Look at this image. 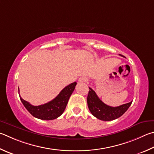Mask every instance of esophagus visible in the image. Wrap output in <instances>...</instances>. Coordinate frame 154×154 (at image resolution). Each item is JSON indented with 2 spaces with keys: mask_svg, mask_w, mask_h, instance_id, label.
<instances>
[{
  "mask_svg": "<svg viewBox=\"0 0 154 154\" xmlns=\"http://www.w3.org/2000/svg\"><path fill=\"white\" fill-rule=\"evenodd\" d=\"M88 79L86 77H81L79 78V80L78 81H79V83H83V82H88Z\"/></svg>",
  "mask_w": 154,
  "mask_h": 154,
  "instance_id": "esophagus-1",
  "label": "esophagus"
}]
</instances>
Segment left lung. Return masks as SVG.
<instances>
[{"mask_svg": "<svg viewBox=\"0 0 154 154\" xmlns=\"http://www.w3.org/2000/svg\"><path fill=\"white\" fill-rule=\"evenodd\" d=\"M89 89V91L87 98L89 110L92 115L101 121H110L119 118L128 110L132 103L131 102L117 107H112L104 104L93 89L90 88Z\"/></svg>", "mask_w": 154, "mask_h": 154, "instance_id": "1", "label": "left lung"}]
</instances>
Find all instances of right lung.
<instances>
[{
  "mask_svg": "<svg viewBox=\"0 0 154 154\" xmlns=\"http://www.w3.org/2000/svg\"><path fill=\"white\" fill-rule=\"evenodd\" d=\"M76 85V82L71 83L65 87L52 101L40 106H33L22 99L20 96L19 97L23 106L32 116L41 120L50 121L57 119L63 113Z\"/></svg>",
  "mask_w": 154,
  "mask_h": 154,
  "instance_id": "obj_1",
  "label": "right lung"
}]
</instances>
